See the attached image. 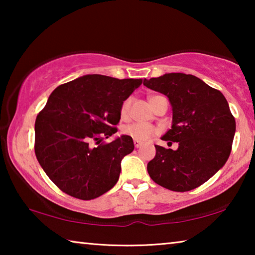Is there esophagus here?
<instances>
[{
    "instance_id": "esophagus-1",
    "label": "esophagus",
    "mask_w": 255,
    "mask_h": 255,
    "mask_svg": "<svg viewBox=\"0 0 255 255\" xmlns=\"http://www.w3.org/2000/svg\"><path fill=\"white\" fill-rule=\"evenodd\" d=\"M133 145H135L136 148H138V147H140L141 145H143V143H140V141H138V140H133Z\"/></svg>"
}]
</instances>
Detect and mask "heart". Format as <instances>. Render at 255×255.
Here are the masks:
<instances>
[{
    "label": "heart",
    "instance_id": "b5f03b06",
    "mask_svg": "<svg viewBox=\"0 0 255 255\" xmlns=\"http://www.w3.org/2000/svg\"><path fill=\"white\" fill-rule=\"evenodd\" d=\"M158 97L159 96L150 97L149 102L152 103L154 100H156ZM130 105H131V98H127L126 100L122 103V107H120V117H122V119L128 118ZM157 132H158V129L156 127L147 124L133 123L130 125H127V126L124 128L125 135L131 137L133 140H138V141H147L155 135H157Z\"/></svg>",
    "mask_w": 255,
    "mask_h": 255
}]
</instances>
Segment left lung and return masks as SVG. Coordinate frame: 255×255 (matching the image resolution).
<instances>
[{"instance_id":"8db88e82","label":"left lung","mask_w":255,"mask_h":255,"mask_svg":"<svg viewBox=\"0 0 255 255\" xmlns=\"http://www.w3.org/2000/svg\"><path fill=\"white\" fill-rule=\"evenodd\" d=\"M144 85L169 98L173 110L172 128L163 140L179 143L176 150L155 145L147 164L155 183L172 191H190L226 163L236 123L223 93L195 75L169 73L144 81Z\"/></svg>"}]
</instances>
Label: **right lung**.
Wrapping results in <instances>:
<instances>
[{"instance_id":"right-lung-1","label":"right lung","mask_w":255,"mask_h":255,"mask_svg":"<svg viewBox=\"0 0 255 255\" xmlns=\"http://www.w3.org/2000/svg\"><path fill=\"white\" fill-rule=\"evenodd\" d=\"M143 80L85 75L59 85L34 124V153L48 178L68 196L100 197L117 183L132 138L117 132L122 103Z\"/></svg>"}]
</instances>
